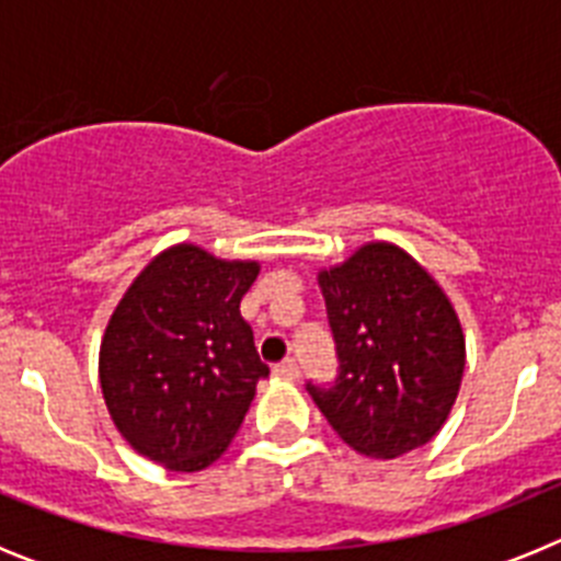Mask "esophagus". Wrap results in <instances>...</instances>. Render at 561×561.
I'll return each mask as SVG.
<instances>
[{
    "mask_svg": "<svg viewBox=\"0 0 561 561\" xmlns=\"http://www.w3.org/2000/svg\"><path fill=\"white\" fill-rule=\"evenodd\" d=\"M275 374L280 376V379H300V368H297V362L295 359H284V362H277L275 365Z\"/></svg>",
    "mask_w": 561,
    "mask_h": 561,
    "instance_id": "1",
    "label": "esophagus"
}]
</instances>
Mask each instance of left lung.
I'll list each match as a JSON object with an SVG mask.
<instances>
[{
  "mask_svg": "<svg viewBox=\"0 0 561 561\" xmlns=\"http://www.w3.org/2000/svg\"><path fill=\"white\" fill-rule=\"evenodd\" d=\"M340 376L309 393L334 433L368 458L424 447L447 421L466 368L460 320L435 277L401 247L370 241L323 270Z\"/></svg>",
  "mask_w": 561,
  "mask_h": 561,
  "instance_id": "left-lung-1",
  "label": "left lung"
}]
</instances>
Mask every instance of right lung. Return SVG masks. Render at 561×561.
Here are the masks:
<instances>
[{"mask_svg": "<svg viewBox=\"0 0 561 561\" xmlns=\"http://www.w3.org/2000/svg\"><path fill=\"white\" fill-rule=\"evenodd\" d=\"M257 272V261L176 244L134 277L98 362L108 415L134 453L202 472L230 447L270 376L238 311Z\"/></svg>", "mask_w": 561, "mask_h": 561, "instance_id": "add662e5", "label": "right lung"}]
</instances>
